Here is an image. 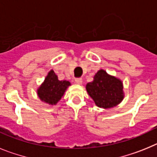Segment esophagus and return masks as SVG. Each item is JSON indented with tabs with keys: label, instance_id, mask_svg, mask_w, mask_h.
I'll return each instance as SVG.
<instances>
[{
	"label": "esophagus",
	"instance_id": "esophagus-1",
	"mask_svg": "<svg viewBox=\"0 0 157 157\" xmlns=\"http://www.w3.org/2000/svg\"><path fill=\"white\" fill-rule=\"evenodd\" d=\"M75 83L77 84H82V79L81 78H77L75 80Z\"/></svg>",
	"mask_w": 157,
	"mask_h": 157
}]
</instances>
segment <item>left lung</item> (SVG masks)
Listing matches in <instances>:
<instances>
[{"instance_id": "1", "label": "left lung", "mask_w": 157, "mask_h": 157, "mask_svg": "<svg viewBox=\"0 0 157 157\" xmlns=\"http://www.w3.org/2000/svg\"><path fill=\"white\" fill-rule=\"evenodd\" d=\"M86 90L95 105L101 108L116 107L124 98L122 80L103 69L95 73L93 81L87 84Z\"/></svg>"}]
</instances>
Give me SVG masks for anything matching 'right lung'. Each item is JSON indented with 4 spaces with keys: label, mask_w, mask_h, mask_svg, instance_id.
<instances>
[{
    "label": "right lung",
    "mask_w": 157,
    "mask_h": 157,
    "mask_svg": "<svg viewBox=\"0 0 157 157\" xmlns=\"http://www.w3.org/2000/svg\"><path fill=\"white\" fill-rule=\"evenodd\" d=\"M71 85L68 80H59L54 70H50L44 81L37 90L39 99L44 103L56 105Z\"/></svg>",
    "instance_id": "add662e5"
}]
</instances>
